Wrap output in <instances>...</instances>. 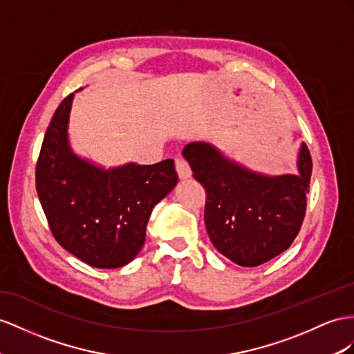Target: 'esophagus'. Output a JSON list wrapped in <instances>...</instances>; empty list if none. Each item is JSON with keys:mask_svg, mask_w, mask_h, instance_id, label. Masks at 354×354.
<instances>
[{"mask_svg": "<svg viewBox=\"0 0 354 354\" xmlns=\"http://www.w3.org/2000/svg\"><path fill=\"white\" fill-rule=\"evenodd\" d=\"M175 165H176V171H178V175H179L180 179L192 178V169H189V165L184 158L178 157L175 160Z\"/></svg>", "mask_w": 354, "mask_h": 354, "instance_id": "obj_1", "label": "esophagus"}]
</instances>
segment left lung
Wrapping results in <instances>:
<instances>
[{
  "mask_svg": "<svg viewBox=\"0 0 354 354\" xmlns=\"http://www.w3.org/2000/svg\"><path fill=\"white\" fill-rule=\"evenodd\" d=\"M183 156L206 189L205 225L216 251L256 268L286 251L305 216L313 161L302 142L297 174L266 175L239 165L209 142H192Z\"/></svg>",
  "mask_w": 354,
  "mask_h": 354,
  "instance_id": "left-lung-1",
  "label": "left lung"
}]
</instances>
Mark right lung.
Segmentation results:
<instances>
[{
	"label": "right lung",
	"instance_id": "1",
	"mask_svg": "<svg viewBox=\"0 0 354 354\" xmlns=\"http://www.w3.org/2000/svg\"><path fill=\"white\" fill-rule=\"evenodd\" d=\"M75 94L58 106L44 134L35 187L62 248L100 269L125 266L139 254L151 212L178 184L175 161L102 167L70 147Z\"/></svg>",
	"mask_w": 354,
	"mask_h": 354
}]
</instances>
